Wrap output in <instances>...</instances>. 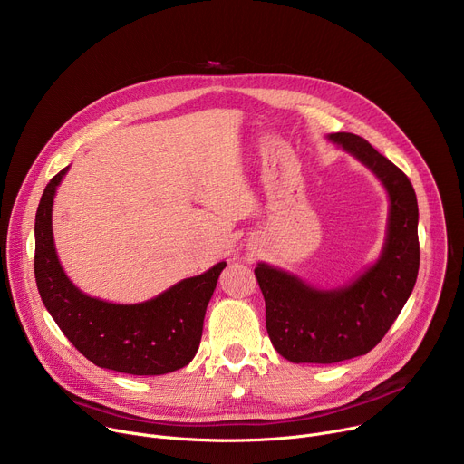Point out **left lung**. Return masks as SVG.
Returning <instances> with one entry per match:
<instances>
[{"label":"left lung","instance_id":"8db88e82","mask_svg":"<svg viewBox=\"0 0 464 464\" xmlns=\"http://www.w3.org/2000/svg\"><path fill=\"white\" fill-rule=\"evenodd\" d=\"M328 140L371 169L385 187L387 237L372 266L338 290L314 288L264 262L255 268L270 340L294 363H336L367 354L399 317L419 276V206L410 178L356 134L338 131Z\"/></svg>","mask_w":464,"mask_h":464}]
</instances>
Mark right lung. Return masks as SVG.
Returning <instances> with one entry per match:
<instances>
[{
	"label": "right lung",
	"instance_id": "add662e5",
	"mask_svg": "<svg viewBox=\"0 0 464 464\" xmlns=\"http://www.w3.org/2000/svg\"><path fill=\"white\" fill-rule=\"evenodd\" d=\"M68 169L47 183L34 222V277L47 312L75 349L99 367L136 376L185 367L200 347L206 310L226 262L138 304L86 295L63 274L53 240V198Z\"/></svg>",
	"mask_w": 464,
	"mask_h": 464
}]
</instances>
